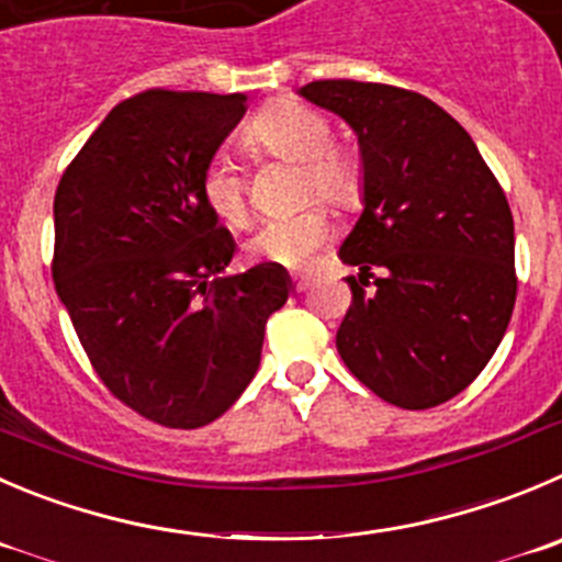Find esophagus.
I'll list each match as a JSON object with an SVG mask.
<instances>
[{
    "instance_id": "esophagus-1",
    "label": "esophagus",
    "mask_w": 562,
    "mask_h": 562,
    "mask_svg": "<svg viewBox=\"0 0 562 562\" xmlns=\"http://www.w3.org/2000/svg\"><path fill=\"white\" fill-rule=\"evenodd\" d=\"M292 290L306 292L308 290V278L306 276H292Z\"/></svg>"
}]
</instances>
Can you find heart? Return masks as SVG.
<instances>
[{"instance_id": "obj_1", "label": "heart", "mask_w": 562, "mask_h": 562, "mask_svg": "<svg viewBox=\"0 0 562 562\" xmlns=\"http://www.w3.org/2000/svg\"><path fill=\"white\" fill-rule=\"evenodd\" d=\"M245 143L256 154L301 165V198H314L334 206H352L361 195V165L334 143V126L314 106L301 101H272L250 117ZM198 190L212 215L226 226L248 221L245 176L228 154L206 159L198 176ZM330 237V221L319 206H306L286 217L265 221L248 239L254 259L278 267H301Z\"/></svg>"}]
</instances>
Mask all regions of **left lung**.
<instances>
[{
	"mask_svg": "<svg viewBox=\"0 0 562 562\" xmlns=\"http://www.w3.org/2000/svg\"><path fill=\"white\" fill-rule=\"evenodd\" d=\"M301 95L345 117L364 162V212L339 248L361 272L336 350L386 403H447L488 364L516 303L505 192L469 132L414 90L319 79Z\"/></svg>",
	"mask_w": 562,
	"mask_h": 562,
	"instance_id": "obj_1",
	"label": "left lung"
}]
</instances>
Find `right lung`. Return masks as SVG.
I'll return each instance as SVG.
<instances>
[{
  "mask_svg": "<svg viewBox=\"0 0 562 562\" xmlns=\"http://www.w3.org/2000/svg\"><path fill=\"white\" fill-rule=\"evenodd\" d=\"M243 93L154 88L121 101L55 192V290L95 375L165 427L226 414L259 370L265 325L290 276H221L234 239L198 176L239 124Z\"/></svg>",
  "mask_w": 562,
  "mask_h": 562,
  "instance_id": "add662e5",
  "label": "right lung"
}]
</instances>
